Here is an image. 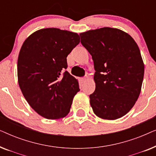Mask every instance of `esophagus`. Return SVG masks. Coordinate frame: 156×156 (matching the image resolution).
Listing matches in <instances>:
<instances>
[{"instance_id": "1", "label": "esophagus", "mask_w": 156, "mask_h": 156, "mask_svg": "<svg viewBox=\"0 0 156 156\" xmlns=\"http://www.w3.org/2000/svg\"><path fill=\"white\" fill-rule=\"evenodd\" d=\"M87 80H88V77H87V76H84V77L82 78V82L84 83L85 82H87Z\"/></svg>"}]
</instances>
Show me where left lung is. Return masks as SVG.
<instances>
[{
	"instance_id": "8db88e82",
	"label": "left lung",
	"mask_w": 156,
	"mask_h": 156,
	"mask_svg": "<svg viewBox=\"0 0 156 156\" xmlns=\"http://www.w3.org/2000/svg\"><path fill=\"white\" fill-rule=\"evenodd\" d=\"M80 35L96 71L95 91L89 96L93 112L106 120L121 118L133 108L141 90L144 64L138 44L126 32L112 27Z\"/></svg>"
}]
</instances>
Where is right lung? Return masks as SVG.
<instances>
[{
	"mask_svg": "<svg viewBox=\"0 0 156 156\" xmlns=\"http://www.w3.org/2000/svg\"><path fill=\"white\" fill-rule=\"evenodd\" d=\"M80 42L76 33L59 28L34 32L23 42L18 59V81L32 108L48 119L69 114L80 91L67 69V57Z\"/></svg>",
	"mask_w": 156,
	"mask_h": 156,
	"instance_id": "1",
	"label": "right lung"
}]
</instances>
